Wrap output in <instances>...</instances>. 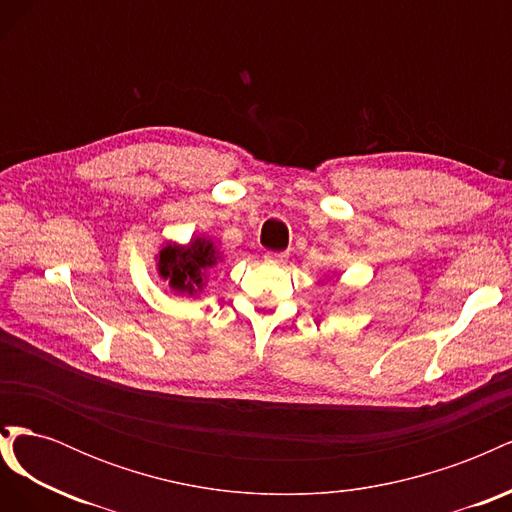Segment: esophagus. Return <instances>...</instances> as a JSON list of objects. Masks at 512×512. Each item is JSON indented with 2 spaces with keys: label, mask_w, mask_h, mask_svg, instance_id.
I'll list each match as a JSON object with an SVG mask.
<instances>
[{
  "label": "esophagus",
  "mask_w": 512,
  "mask_h": 512,
  "mask_svg": "<svg viewBox=\"0 0 512 512\" xmlns=\"http://www.w3.org/2000/svg\"><path fill=\"white\" fill-rule=\"evenodd\" d=\"M265 260L269 262V265H284V262L288 260V254H277V252H267V254H265Z\"/></svg>",
  "instance_id": "esophagus-1"
}]
</instances>
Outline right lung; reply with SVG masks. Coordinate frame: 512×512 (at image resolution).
Here are the masks:
<instances>
[{"label": "right lung", "instance_id": "right-lung-1", "mask_svg": "<svg viewBox=\"0 0 512 512\" xmlns=\"http://www.w3.org/2000/svg\"><path fill=\"white\" fill-rule=\"evenodd\" d=\"M218 254L207 239H192L188 247L166 245L160 252V275L177 292L196 294L203 288V269L215 265Z\"/></svg>", "mask_w": 512, "mask_h": 512}]
</instances>
